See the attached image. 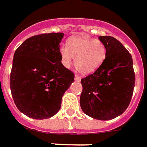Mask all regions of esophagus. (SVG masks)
Segmentation results:
<instances>
[{
    "label": "esophagus",
    "mask_w": 147,
    "mask_h": 147,
    "mask_svg": "<svg viewBox=\"0 0 147 147\" xmlns=\"http://www.w3.org/2000/svg\"><path fill=\"white\" fill-rule=\"evenodd\" d=\"M75 80H76V81H77V82H80V80H81V79H80V77L78 76H76H76H75Z\"/></svg>",
    "instance_id": "esophagus-1"
}]
</instances>
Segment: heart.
Segmentation results:
<instances>
[{"mask_svg":"<svg viewBox=\"0 0 147 147\" xmlns=\"http://www.w3.org/2000/svg\"><path fill=\"white\" fill-rule=\"evenodd\" d=\"M61 62L65 67H70L75 58V66L83 75L94 73L104 62L106 48L99 40L84 36H74L68 39L67 48L60 49Z\"/></svg>","mask_w":147,"mask_h":147,"instance_id":"b5f03b06","label":"heart"}]
</instances>
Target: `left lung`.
Masks as SVG:
<instances>
[{"mask_svg":"<svg viewBox=\"0 0 147 147\" xmlns=\"http://www.w3.org/2000/svg\"><path fill=\"white\" fill-rule=\"evenodd\" d=\"M98 39L106 48V57L94 73L81 80L80 103L87 116L109 120L120 116L128 107L136 77L131 55L125 47L113 37Z\"/></svg>","mask_w":147,"mask_h":147,"instance_id":"8db88e82","label":"left lung"}]
</instances>
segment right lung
<instances>
[{
	"instance_id": "1",
	"label": "right lung",
	"mask_w": 147,
	"mask_h": 147,
	"mask_svg": "<svg viewBox=\"0 0 147 147\" xmlns=\"http://www.w3.org/2000/svg\"><path fill=\"white\" fill-rule=\"evenodd\" d=\"M64 33L30 37L16 50L10 89L18 109L28 117L43 120L60 110L74 73L61 63L60 43Z\"/></svg>"
}]
</instances>
